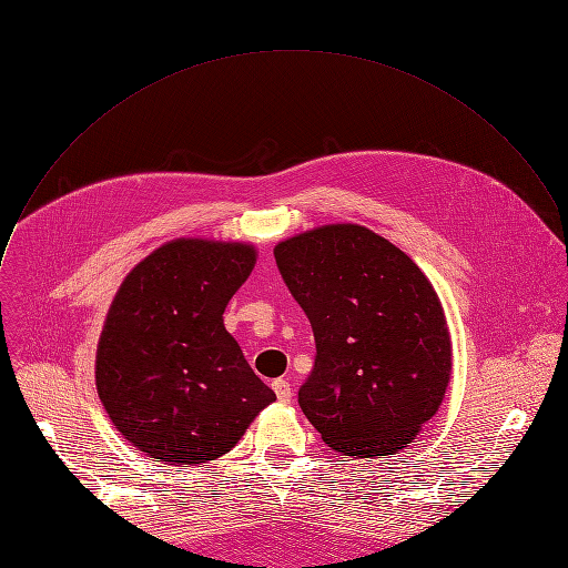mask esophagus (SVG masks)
Instances as JSON below:
<instances>
[{
    "instance_id": "esophagus-1",
    "label": "esophagus",
    "mask_w": 568,
    "mask_h": 568,
    "mask_svg": "<svg viewBox=\"0 0 568 568\" xmlns=\"http://www.w3.org/2000/svg\"><path fill=\"white\" fill-rule=\"evenodd\" d=\"M272 388H274V393H276L278 402L287 404V402L292 399V386H290V382H285V379H276V382L272 384Z\"/></svg>"
}]
</instances>
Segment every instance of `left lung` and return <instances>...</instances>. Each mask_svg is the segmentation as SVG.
<instances>
[{
  "label": "left lung",
  "instance_id": "8db88e82",
  "mask_svg": "<svg viewBox=\"0 0 568 568\" xmlns=\"http://www.w3.org/2000/svg\"><path fill=\"white\" fill-rule=\"evenodd\" d=\"M315 335L298 406L345 457L402 452L438 410L452 345L438 294L404 251L356 223L301 233L274 248Z\"/></svg>",
  "mask_w": 568,
  "mask_h": 568
}]
</instances>
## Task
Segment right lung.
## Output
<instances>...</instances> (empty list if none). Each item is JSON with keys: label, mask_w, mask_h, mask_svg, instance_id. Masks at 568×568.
I'll return each mask as SVG.
<instances>
[{"label": "right lung", "mask_w": 568, "mask_h": 568, "mask_svg": "<svg viewBox=\"0 0 568 568\" xmlns=\"http://www.w3.org/2000/svg\"><path fill=\"white\" fill-rule=\"evenodd\" d=\"M253 267L248 244L182 237L141 260L113 296L95 386L113 427L150 459L214 462L276 399L223 326Z\"/></svg>", "instance_id": "add662e5"}]
</instances>
